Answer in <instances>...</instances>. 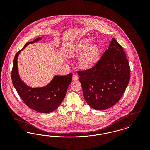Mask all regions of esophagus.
Here are the masks:
<instances>
[{"instance_id": "esophagus-1", "label": "esophagus", "mask_w": 150, "mask_h": 150, "mask_svg": "<svg viewBox=\"0 0 150 150\" xmlns=\"http://www.w3.org/2000/svg\"><path fill=\"white\" fill-rule=\"evenodd\" d=\"M72 80L74 81H76L78 80V76L76 75H74L72 76Z\"/></svg>"}]
</instances>
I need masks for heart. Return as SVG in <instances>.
<instances>
[{
    "instance_id": "obj_1",
    "label": "heart",
    "mask_w": 150,
    "mask_h": 150,
    "mask_svg": "<svg viewBox=\"0 0 150 150\" xmlns=\"http://www.w3.org/2000/svg\"><path fill=\"white\" fill-rule=\"evenodd\" d=\"M90 39L85 38L74 44L68 52L69 56H74L81 54L78 58L79 66L83 69L92 67L98 60L100 47L98 44H92Z\"/></svg>"
}]
</instances>
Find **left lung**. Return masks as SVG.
I'll return each instance as SVG.
<instances>
[{"label":"left lung","instance_id":"left-lung-1","mask_svg":"<svg viewBox=\"0 0 150 150\" xmlns=\"http://www.w3.org/2000/svg\"><path fill=\"white\" fill-rule=\"evenodd\" d=\"M78 74L86 103L95 110H104L115 105L125 91L130 66L122 46L113 38L97 64Z\"/></svg>","mask_w":150,"mask_h":150}]
</instances>
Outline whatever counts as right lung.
<instances>
[{
  "label": "right lung",
  "instance_id": "right-lung-1",
  "mask_svg": "<svg viewBox=\"0 0 150 150\" xmlns=\"http://www.w3.org/2000/svg\"><path fill=\"white\" fill-rule=\"evenodd\" d=\"M42 39L38 37L34 41L28 42L14 56L12 70V81L16 90L23 102L30 108L40 113H50L55 110L64 100L67 88L71 83L72 74L67 75H56L47 85L41 88H31L25 84L20 78L17 59L22 50L28 45Z\"/></svg>",
  "mask_w": 150,
  "mask_h": 150
}]
</instances>
